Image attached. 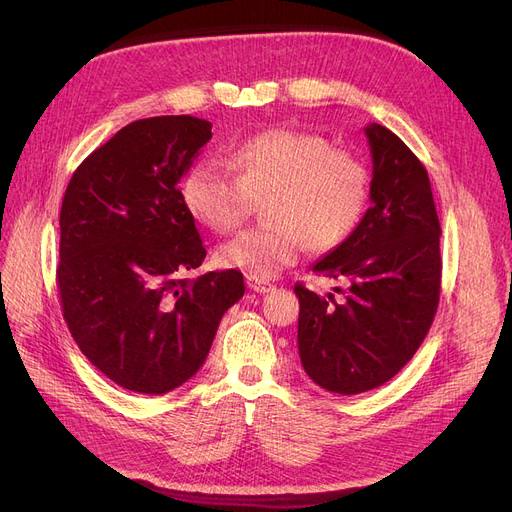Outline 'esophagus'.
I'll return each instance as SVG.
<instances>
[{"label":"esophagus","mask_w":512,"mask_h":512,"mask_svg":"<svg viewBox=\"0 0 512 512\" xmlns=\"http://www.w3.org/2000/svg\"><path fill=\"white\" fill-rule=\"evenodd\" d=\"M247 286L253 292H270V290H274V284L265 282V280H255V278H247Z\"/></svg>","instance_id":"esophagus-1"}]
</instances>
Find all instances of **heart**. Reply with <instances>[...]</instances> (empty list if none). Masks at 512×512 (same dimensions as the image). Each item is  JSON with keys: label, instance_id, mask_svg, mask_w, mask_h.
Here are the masks:
<instances>
[{"label": "heart", "instance_id": "heart-1", "mask_svg": "<svg viewBox=\"0 0 512 512\" xmlns=\"http://www.w3.org/2000/svg\"><path fill=\"white\" fill-rule=\"evenodd\" d=\"M226 164L232 175L215 161H197L182 178L180 195L188 213L215 232L234 230L251 199H265L267 224L236 234L215 253L222 267L247 278H276L309 245L317 251L342 245L367 207L365 166L313 132L253 134L230 151Z\"/></svg>", "mask_w": 512, "mask_h": 512}]
</instances>
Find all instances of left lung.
<instances>
[{"mask_svg": "<svg viewBox=\"0 0 512 512\" xmlns=\"http://www.w3.org/2000/svg\"><path fill=\"white\" fill-rule=\"evenodd\" d=\"M369 201L355 232L313 265L344 278V301L297 284L299 355L336 394L386 384L417 353L440 301V220L427 170L392 130L367 124Z\"/></svg>", "mask_w": 512, "mask_h": 512, "instance_id": "left-lung-1", "label": "left lung"}]
</instances>
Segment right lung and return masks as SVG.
<instances>
[{"label": "right lung", "instance_id": "obj_1", "mask_svg": "<svg viewBox=\"0 0 512 512\" xmlns=\"http://www.w3.org/2000/svg\"><path fill=\"white\" fill-rule=\"evenodd\" d=\"M209 139L201 118L137 120L95 149L66 188L64 319L80 353L130 392L166 394L191 380L245 294L236 270L186 276L207 251L178 182Z\"/></svg>", "mask_w": 512, "mask_h": 512}]
</instances>
